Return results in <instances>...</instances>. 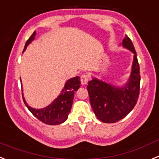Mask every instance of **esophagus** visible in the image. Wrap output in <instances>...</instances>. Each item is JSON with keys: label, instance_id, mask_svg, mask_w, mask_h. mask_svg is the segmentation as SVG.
<instances>
[{"label": "esophagus", "instance_id": "obj_1", "mask_svg": "<svg viewBox=\"0 0 159 159\" xmlns=\"http://www.w3.org/2000/svg\"><path fill=\"white\" fill-rule=\"evenodd\" d=\"M88 80H89V77L87 76V75H85V74H83V75H81V85H86L87 83H88Z\"/></svg>", "mask_w": 159, "mask_h": 159}]
</instances>
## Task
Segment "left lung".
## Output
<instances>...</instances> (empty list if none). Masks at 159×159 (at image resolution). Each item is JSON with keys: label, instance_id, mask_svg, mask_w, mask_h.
Instances as JSON below:
<instances>
[{"label": "left lung", "instance_id": "1", "mask_svg": "<svg viewBox=\"0 0 159 159\" xmlns=\"http://www.w3.org/2000/svg\"><path fill=\"white\" fill-rule=\"evenodd\" d=\"M123 48L133 53L131 71L128 81L123 86H116L93 77L87 85L91 106L96 116L104 123L120 120L134 108L139 94V66L132 42L125 35Z\"/></svg>", "mask_w": 159, "mask_h": 159}]
</instances>
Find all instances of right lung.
Instances as JSON below:
<instances>
[{
    "label": "right lung",
    "mask_w": 159,
    "mask_h": 159,
    "mask_svg": "<svg viewBox=\"0 0 159 159\" xmlns=\"http://www.w3.org/2000/svg\"><path fill=\"white\" fill-rule=\"evenodd\" d=\"M35 35H36V33L35 31L26 42L24 51L26 50L27 47L35 39ZM80 85H81L80 77L77 76L69 79L65 83V85L61 91V93L49 105L45 108H31L24 99V93H22L23 100L28 110L38 120L48 125H58V124L65 122L68 118V115L70 111L73 104L74 92L80 88Z\"/></svg>",
    "instance_id": "obj_1"
}]
</instances>
